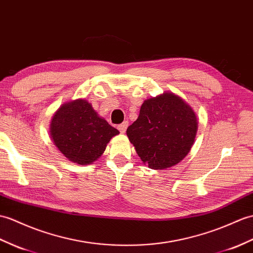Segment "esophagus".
I'll use <instances>...</instances> for the list:
<instances>
[{
  "label": "esophagus",
  "instance_id": "34e87169",
  "mask_svg": "<svg viewBox=\"0 0 253 253\" xmlns=\"http://www.w3.org/2000/svg\"><path fill=\"white\" fill-rule=\"evenodd\" d=\"M127 127H128V123L127 122H124V123H122L121 125H119V130L122 132V133H124L125 131H126V129H127Z\"/></svg>",
  "mask_w": 253,
  "mask_h": 253
}]
</instances>
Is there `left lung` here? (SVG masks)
I'll use <instances>...</instances> for the list:
<instances>
[{"label": "left lung", "mask_w": 253, "mask_h": 253, "mask_svg": "<svg viewBox=\"0 0 253 253\" xmlns=\"http://www.w3.org/2000/svg\"><path fill=\"white\" fill-rule=\"evenodd\" d=\"M198 128L197 116L180 96L165 91L144 100L127 137L144 165L162 170L177 165L189 154Z\"/></svg>", "instance_id": "8db88e82"}]
</instances>
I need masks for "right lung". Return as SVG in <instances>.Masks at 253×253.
I'll return each mask as SVG.
<instances>
[{"instance_id": "right-lung-1", "label": "right lung", "mask_w": 253, "mask_h": 253, "mask_svg": "<svg viewBox=\"0 0 253 253\" xmlns=\"http://www.w3.org/2000/svg\"><path fill=\"white\" fill-rule=\"evenodd\" d=\"M119 133L85 99L63 103L49 125V134L56 148L68 161L78 165L95 163L110 140Z\"/></svg>"}]
</instances>
